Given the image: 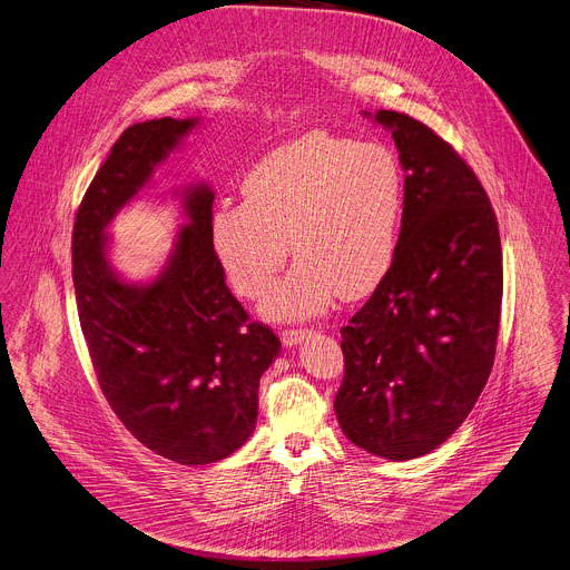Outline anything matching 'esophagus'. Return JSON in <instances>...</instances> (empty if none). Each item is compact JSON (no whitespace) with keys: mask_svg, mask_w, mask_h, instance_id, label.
<instances>
[{"mask_svg":"<svg viewBox=\"0 0 570 570\" xmlns=\"http://www.w3.org/2000/svg\"><path fill=\"white\" fill-rule=\"evenodd\" d=\"M308 336H312V330H284L282 332V343L286 347H295L297 343H302Z\"/></svg>","mask_w":570,"mask_h":570,"instance_id":"obj_1","label":"esophagus"}]
</instances>
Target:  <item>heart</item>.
<instances>
[{
  "label": "heart",
  "mask_w": 570,
  "mask_h": 570,
  "mask_svg": "<svg viewBox=\"0 0 570 570\" xmlns=\"http://www.w3.org/2000/svg\"><path fill=\"white\" fill-rule=\"evenodd\" d=\"M243 197L220 202L212 220L232 286L262 297L291 245L299 256L266 302L271 316H314L338 295H368L393 266L404 175L386 145L306 134L258 159L243 179Z\"/></svg>",
  "instance_id": "1"
}]
</instances>
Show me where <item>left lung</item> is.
<instances>
[{
    "mask_svg": "<svg viewBox=\"0 0 570 570\" xmlns=\"http://www.w3.org/2000/svg\"><path fill=\"white\" fill-rule=\"evenodd\" d=\"M364 116L395 140L404 223L391 271L341 330L334 409L354 445L406 461L454 434L491 375L502 247L482 184L443 138L397 111Z\"/></svg>",
    "mask_w": 570,
    "mask_h": 570,
    "instance_id": "obj_1",
    "label": "left lung"
}]
</instances>
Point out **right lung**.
Listing matches in <instances>:
<instances>
[{"instance_id": "obj_1", "label": "right lung", "mask_w": 570, "mask_h": 570, "mask_svg": "<svg viewBox=\"0 0 570 570\" xmlns=\"http://www.w3.org/2000/svg\"><path fill=\"white\" fill-rule=\"evenodd\" d=\"M199 122L129 127L90 181L72 232L77 308L101 393L145 448L181 465L225 459L252 436L258 380L282 350L225 284L209 184L177 193L186 225L149 282H127L109 262L111 220Z\"/></svg>"}]
</instances>
